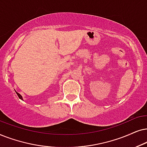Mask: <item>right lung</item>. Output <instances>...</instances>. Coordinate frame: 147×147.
<instances>
[{"label":"right lung","instance_id":"right-lung-1","mask_svg":"<svg viewBox=\"0 0 147 147\" xmlns=\"http://www.w3.org/2000/svg\"><path fill=\"white\" fill-rule=\"evenodd\" d=\"M16 93L17 94V95H18V97H19V99H22L23 100V98H22V96H21V95H20V94H19V93H17V92H16Z\"/></svg>","mask_w":147,"mask_h":147}]
</instances>
